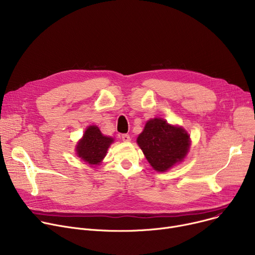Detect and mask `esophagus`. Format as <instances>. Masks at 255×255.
I'll return each instance as SVG.
<instances>
[{
  "label": "esophagus",
  "instance_id": "1",
  "mask_svg": "<svg viewBox=\"0 0 255 255\" xmlns=\"http://www.w3.org/2000/svg\"><path fill=\"white\" fill-rule=\"evenodd\" d=\"M122 140L125 142H128L131 140V137L129 134H122Z\"/></svg>",
  "mask_w": 255,
  "mask_h": 255
}]
</instances>
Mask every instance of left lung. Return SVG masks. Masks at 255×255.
Returning a JSON list of instances; mask_svg holds the SVG:
<instances>
[{"instance_id":"1","label":"left lung","mask_w":255,"mask_h":255,"mask_svg":"<svg viewBox=\"0 0 255 255\" xmlns=\"http://www.w3.org/2000/svg\"><path fill=\"white\" fill-rule=\"evenodd\" d=\"M137 143L152 167L157 171H165L185 158L190 137L183 128L156 118L146 122Z\"/></svg>"}]
</instances>
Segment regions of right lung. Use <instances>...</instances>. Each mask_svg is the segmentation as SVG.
I'll use <instances>...</instances> for the list:
<instances>
[{"label":"right lung","mask_w":255,"mask_h":255,"mask_svg":"<svg viewBox=\"0 0 255 255\" xmlns=\"http://www.w3.org/2000/svg\"><path fill=\"white\" fill-rule=\"evenodd\" d=\"M114 138L104 136L97 126H90L76 145L78 157L91 165H96L104 158Z\"/></svg>","instance_id":"1"}]
</instances>
